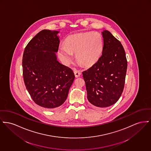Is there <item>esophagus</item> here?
Returning a JSON list of instances; mask_svg holds the SVG:
<instances>
[{"label":"esophagus","instance_id":"1","mask_svg":"<svg viewBox=\"0 0 151 151\" xmlns=\"http://www.w3.org/2000/svg\"><path fill=\"white\" fill-rule=\"evenodd\" d=\"M74 74H75V76L76 78H78L80 76V75H81V72L80 71H78L76 70H74Z\"/></svg>","mask_w":151,"mask_h":151}]
</instances>
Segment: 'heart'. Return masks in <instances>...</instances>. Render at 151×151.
<instances>
[{
    "instance_id": "b5f03b06",
    "label": "heart",
    "mask_w": 151,
    "mask_h": 151,
    "mask_svg": "<svg viewBox=\"0 0 151 151\" xmlns=\"http://www.w3.org/2000/svg\"><path fill=\"white\" fill-rule=\"evenodd\" d=\"M103 47L101 35L97 32H85L68 36L65 45H60L58 55L65 64L68 65L73 60V53H76L78 62L89 66L98 61Z\"/></svg>"
}]
</instances>
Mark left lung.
<instances>
[{"instance_id":"1","label":"left lung","mask_w":151,"mask_h":151,"mask_svg":"<svg viewBox=\"0 0 151 151\" xmlns=\"http://www.w3.org/2000/svg\"><path fill=\"white\" fill-rule=\"evenodd\" d=\"M102 35V55L91 68L82 72L87 99L98 108L111 106L120 98L127 69L125 52L120 42L107 30Z\"/></svg>"}]
</instances>
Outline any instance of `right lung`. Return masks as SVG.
Listing matches in <instances>:
<instances>
[{
  "mask_svg": "<svg viewBox=\"0 0 151 151\" xmlns=\"http://www.w3.org/2000/svg\"><path fill=\"white\" fill-rule=\"evenodd\" d=\"M59 32L40 31L29 42L23 55L26 87L36 104L47 109L62 105L75 79L71 68L57 60Z\"/></svg>",
  "mask_w": 151,
  "mask_h": 151,
  "instance_id": "add662e5",
  "label": "right lung"
}]
</instances>
